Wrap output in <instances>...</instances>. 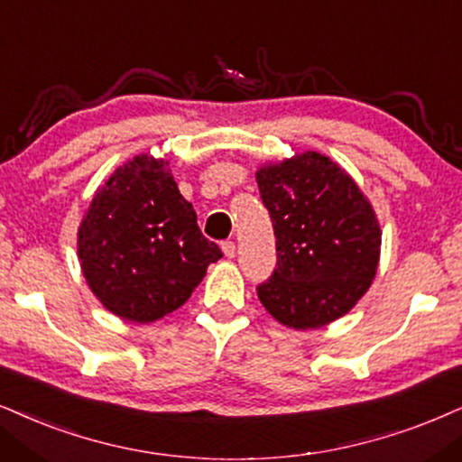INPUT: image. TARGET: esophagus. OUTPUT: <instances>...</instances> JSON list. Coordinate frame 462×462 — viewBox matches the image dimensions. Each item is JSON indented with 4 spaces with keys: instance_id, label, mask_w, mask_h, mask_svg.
<instances>
[{
    "instance_id": "esophagus-1",
    "label": "esophagus",
    "mask_w": 462,
    "mask_h": 462,
    "mask_svg": "<svg viewBox=\"0 0 462 462\" xmlns=\"http://www.w3.org/2000/svg\"><path fill=\"white\" fill-rule=\"evenodd\" d=\"M221 251H224L226 258H235V254H236L235 241H224V243H221Z\"/></svg>"
}]
</instances>
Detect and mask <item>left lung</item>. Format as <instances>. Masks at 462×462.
<instances>
[{"instance_id": "8db88e82", "label": "left lung", "mask_w": 462, "mask_h": 462, "mask_svg": "<svg viewBox=\"0 0 462 462\" xmlns=\"http://www.w3.org/2000/svg\"><path fill=\"white\" fill-rule=\"evenodd\" d=\"M255 179L277 238V268L258 285L260 302L296 330L335 322L377 273L382 230L371 202L315 151L268 163Z\"/></svg>"}]
</instances>
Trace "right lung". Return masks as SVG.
Here are the masks:
<instances>
[{
    "mask_svg": "<svg viewBox=\"0 0 462 462\" xmlns=\"http://www.w3.org/2000/svg\"><path fill=\"white\" fill-rule=\"evenodd\" d=\"M202 236L168 162L136 155L96 191L79 227L80 268L97 300L127 322L172 313L221 258Z\"/></svg>",
    "mask_w": 462,
    "mask_h": 462,
    "instance_id": "obj_1",
    "label": "right lung"
}]
</instances>
